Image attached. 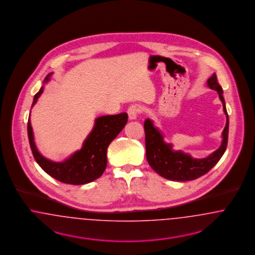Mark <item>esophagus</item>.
Segmentation results:
<instances>
[{"instance_id":"34e87169","label":"esophagus","mask_w":255,"mask_h":255,"mask_svg":"<svg viewBox=\"0 0 255 255\" xmlns=\"http://www.w3.org/2000/svg\"><path fill=\"white\" fill-rule=\"evenodd\" d=\"M140 113V107L138 105H132L128 108V119L129 120H135Z\"/></svg>"}]
</instances>
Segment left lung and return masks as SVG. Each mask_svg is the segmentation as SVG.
<instances>
[{"instance_id":"obj_1","label":"left lung","mask_w":255,"mask_h":255,"mask_svg":"<svg viewBox=\"0 0 255 255\" xmlns=\"http://www.w3.org/2000/svg\"><path fill=\"white\" fill-rule=\"evenodd\" d=\"M207 84L210 89L217 91L227 117L226 127L222 133L221 145L211 155L202 159H195L181 150H173L172 144H166L163 134L154 127L153 122L150 119L144 121L146 160L151 168L162 177L178 182L197 179L209 172L218 163L226 151L229 136V115L223 97V89L215 73L208 80Z\"/></svg>"}]
</instances>
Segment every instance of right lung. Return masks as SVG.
<instances>
[{
    "label": "right lung",
    "instance_id": "1",
    "mask_svg": "<svg viewBox=\"0 0 255 255\" xmlns=\"http://www.w3.org/2000/svg\"><path fill=\"white\" fill-rule=\"evenodd\" d=\"M50 75L48 74L45 77L44 83L49 81ZM43 91L44 87L35 94L32 107ZM127 122L128 114L126 112L98 117L95 120L93 129L84 141L82 148L63 162L50 161L38 151L34 142L30 117L27 122V134L36 162L48 175L65 184L85 185L102 176L108 164V147L122 131Z\"/></svg>",
    "mask_w": 255,
    "mask_h": 255
}]
</instances>
